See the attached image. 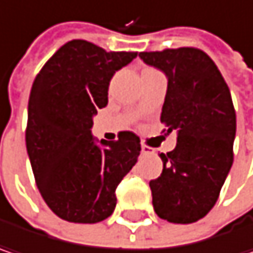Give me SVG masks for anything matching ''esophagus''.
Listing matches in <instances>:
<instances>
[{"label":"esophagus","instance_id":"esophagus-1","mask_svg":"<svg viewBox=\"0 0 253 253\" xmlns=\"http://www.w3.org/2000/svg\"><path fill=\"white\" fill-rule=\"evenodd\" d=\"M142 153L143 155H152V153H155V150L152 149L150 146H148V145L142 143Z\"/></svg>","mask_w":253,"mask_h":253}]
</instances>
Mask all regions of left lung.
I'll return each mask as SVG.
<instances>
[{"mask_svg": "<svg viewBox=\"0 0 253 253\" xmlns=\"http://www.w3.org/2000/svg\"><path fill=\"white\" fill-rule=\"evenodd\" d=\"M165 72L161 123L176 130L175 149L161 153L164 169L149 182L155 213L171 223H194L216 204L233 164L236 113L216 63L197 47L140 52ZM165 131V130H164Z\"/></svg>", "mask_w": 253, "mask_h": 253, "instance_id": "obj_1", "label": "left lung"}]
</instances>
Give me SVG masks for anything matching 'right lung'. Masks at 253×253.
<instances>
[{
	"instance_id": "obj_1",
	"label": "right lung",
	"mask_w": 253,
	"mask_h": 253,
	"mask_svg": "<svg viewBox=\"0 0 253 253\" xmlns=\"http://www.w3.org/2000/svg\"><path fill=\"white\" fill-rule=\"evenodd\" d=\"M136 56L71 40L33 82L27 153L43 200L66 221L98 223L111 216L116 188L137 162L140 139L133 131H120L117 140H101V146L91 134L92 117L108 103L113 75Z\"/></svg>"
}]
</instances>
